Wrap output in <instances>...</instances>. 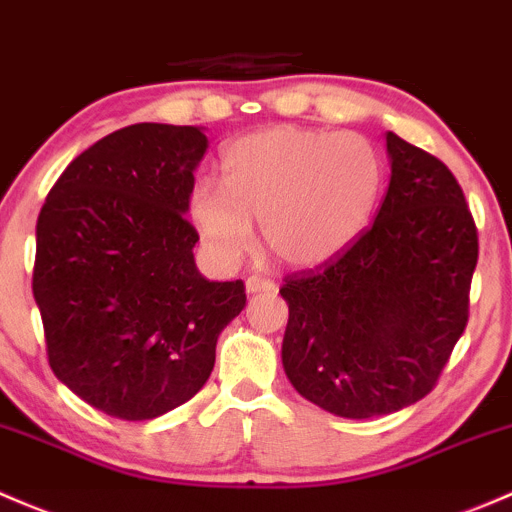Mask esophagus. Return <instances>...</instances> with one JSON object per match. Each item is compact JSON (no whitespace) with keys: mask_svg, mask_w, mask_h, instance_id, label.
I'll use <instances>...</instances> for the list:
<instances>
[{"mask_svg":"<svg viewBox=\"0 0 512 512\" xmlns=\"http://www.w3.org/2000/svg\"><path fill=\"white\" fill-rule=\"evenodd\" d=\"M276 281H271V278L266 276H249L246 278V291L249 293H266V291H276Z\"/></svg>","mask_w":512,"mask_h":512,"instance_id":"34e87169","label":"esophagus"}]
</instances>
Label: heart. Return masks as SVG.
<instances>
[{
	"instance_id": "1",
	"label": "heart",
	"mask_w": 512,
	"mask_h": 512,
	"mask_svg": "<svg viewBox=\"0 0 512 512\" xmlns=\"http://www.w3.org/2000/svg\"><path fill=\"white\" fill-rule=\"evenodd\" d=\"M224 187L199 179L189 221L219 263L239 261L261 221L263 246L286 266L308 268L347 249L370 224L384 160L365 135L283 125L231 142Z\"/></svg>"
}]
</instances>
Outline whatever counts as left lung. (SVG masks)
Masks as SVG:
<instances>
[{"instance_id": "obj_1", "label": "left lung", "mask_w": 512, "mask_h": 512, "mask_svg": "<svg viewBox=\"0 0 512 512\" xmlns=\"http://www.w3.org/2000/svg\"><path fill=\"white\" fill-rule=\"evenodd\" d=\"M392 177L377 219L342 254L288 273L283 367L347 419L399 412L439 382L468 325L478 229L439 157L387 133Z\"/></svg>"}]
</instances>
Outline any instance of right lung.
Listing matches in <instances>:
<instances>
[{
  "label": "right lung",
  "mask_w": 512,
  "mask_h": 512,
  "mask_svg": "<svg viewBox=\"0 0 512 512\" xmlns=\"http://www.w3.org/2000/svg\"><path fill=\"white\" fill-rule=\"evenodd\" d=\"M207 135L138 123L105 135L51 187L36 221L34 288L56 377L100 412L155 419L189 402L244 281H207L184 212Z\"/></svg>",
  "instance_id": "1"
}]
</instances>
